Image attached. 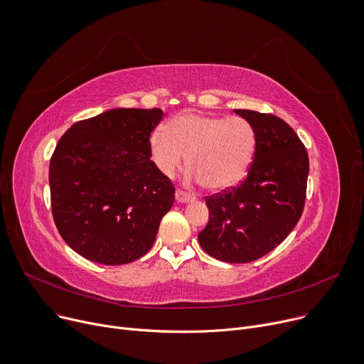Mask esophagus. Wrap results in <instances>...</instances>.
Wrapping results in <instances>:
<instances>
[{
	"instance_id": "34e87169",
	"label": "esophagus",
	"mask_w": 364,
	"mask_h": 364,
	"mask_svg": "<svg viewBox=\"0 0 364 364\" xmlns=\"http://www.w3.org/2000/svg\"><path fill=\"white\" fill-rule=\"evenodd\" d=\"M176 199L178 200V202H181V203H186V202H192V200H195V196L193 195H191V193H187V192H184V191H178L176 192Z\"/></svg>"
}]
</instances>
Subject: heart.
I'll list each match as a JSON object with an SVG mask.
<instances>
[{"label": "heart", "instance_id": "b5f03b06", "mask_svg": "<svg viewBox=\"0 0 364 364\" xmlns=\"http://www.w3.org/2000/svg\"><path fill=\"white\" fill-rule=\"evenodd\" d=\"M150 156L165 177H173L187 162L188 183H203L213 192L240 184L256 153L255 126L247 119L180 113L164 131L150 135Z\"/></svg>", "mask_w": 364, "mask_h": 364}]
</instances>
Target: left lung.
Here are the masks:
<instances>
[{"label":"left lung","mask_w":364,"mask_h":364,"mask_svg":"<svg viewBox=\"0 0 364 364\" xmlns=\"http://www.w3.org/2000/svg\"><path fill=\"white\" fill-rule=\"evenodd\" d=\"M235 113L255 126V159L240 186L205 198L210 220L198 240L217 260L248 263L272 251L297 225L305 207L309 159L282 119L251 109Z\"/></svg>","instance_id":"1"}]
</instances>
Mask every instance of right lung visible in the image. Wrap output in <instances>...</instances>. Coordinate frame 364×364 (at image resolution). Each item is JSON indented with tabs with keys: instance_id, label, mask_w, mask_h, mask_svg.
Wrapping results in <instances>:
<instances>
[{
	"instance_id": "obj_1",
	"label": "right lung",
	"mask_w": 364,
	"mask_h": 364,
	"mask_svg": "<svg viewBox=\"0 0 364 364\" xmlns=\"http://www.w3.org/2000/svg\"><path fill=\"white\" fill-rule=\"evenodd\" d=\"M159 108H114L74 123L52 154V214L64 241L101 264L131 263L154 244L176 187L150 161Z\"/></svg>"
}]
</instances>
